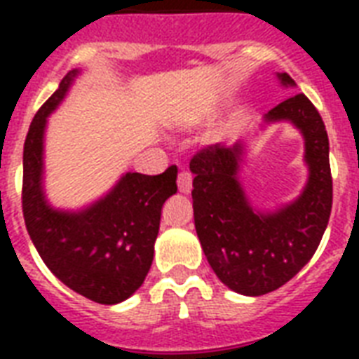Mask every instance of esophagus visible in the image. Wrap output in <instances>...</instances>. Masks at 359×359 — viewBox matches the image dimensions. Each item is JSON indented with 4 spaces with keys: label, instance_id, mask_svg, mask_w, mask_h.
Masks as SVG:
<instances>
[{
    "label": "esophagus",
    "instance_id": "obj_1",
    "mask_svg": "<svg viewBox=\"0 0 359 359\" xmlns=\"http://www.w3.org/2000/svg\"><path fill=\"white\" fill-rule=\"evenodd\" d=\"M177 184H179V190L182 191V194H188V191H190V173L182 171V173L179 175V180H177Z\"/></svg>",
    "mask_w": 359,
    "mask_h": 359
}]
</instances>
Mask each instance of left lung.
Listing matches in <instances>:
<instances>
[{
  "mask_svg": "<svg viewBox=\"0 0 359 359\" xmlns=\"http://www.w3.org/2000/svg\"><path fill=\"white\" fill-rule=\"evenodd\" d=\"M81 76L70 70L42 104L24 143L22 208L29 238L50 272L78 294L115 306L128 300L151 270L163 203L177 194V168L162 175L126 171L106 194L80 208L55 207L46 191L48 119Z\"/></svg>",
  "mask_w": 359,
  "mask_h": 359,
  "instance_id": "1",
  "label": "left lung"
}]
</instances>
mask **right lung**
<instances>
[{
  "label": "right lung",
  "instance_id": "1",
  "mask_svg": "<svg viewBox=\"0 0 359 359\" xmlns=\"http://www.w3.org/2000/svg\"><path fill=\"white\" fill-rule=\"evenodd\" d=\"M285 89L296 83L281 81ZM290 123L304 140L307 180L289 203L261 208L240 180L248 147L214 145L191 158L194 222L203 251L219 281L244 296L279 289L313 257L332 210L330 143L320 115L306 95H290L270 109L261 130Z\"/></svg>",
  "mask_w": 359,
  "mask_h": 359
}]
</instances>
